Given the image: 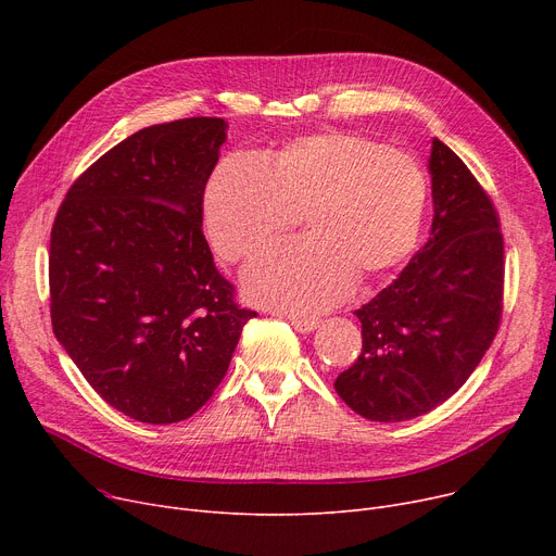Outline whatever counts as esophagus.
<instances>
[{
  "label": "esophagus",
  "mask_w": 556,
  "mask_h": 556,
  "mask_svg": "<svg viewBox=\"0 0 556 556\" xmlns=\"http://www.w3.org/2000/svg\"><path fill=\"white\" fill-rule=\"evenodd\" d=\"M288 319H290V325L295 327V331H300V333H311L319 325L315 317H295V315H290Z\"/></svg>",
  "instance_id": "1"
}]
</instances>
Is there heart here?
I'll return each instance as SVG.
<instances>
[{
  "label": "heart",
  "instance_id": "b5f03b06",
  "mask_svg": "<svg viewBox=\"0 0 556 556\" xmlns=\"http://www.w3.org/2000/svg\"><path fill=\"white\" fill-rule=\"evenodd\" d=\"M428 204L421 166L363 135L329 130L258 155H229L202 191V227L216 254L239 263L286 229L281 243L245 270V293L266 306L319 313L352 281L371 283L413 254Z\"/></svg>",
  "mask_w": 556,
  "mask_h": 556
}]
</instances>
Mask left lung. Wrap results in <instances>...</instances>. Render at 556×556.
<instances>
[{"label": "left lung", "mask_w": 556, "mask_h": 556, "mask_svg": "<svg viewBox=\"0 0 556 556\" xmlns=\"http://www.w3.org/2000/svg\"><path fill=\"white\" fill-rule=\"evenodd\" d=\"M428 170L430 239L356 311L363 352L336 378L340 399L369 421H407L451 399L501 325L505 245L493 202L440 139H432Z\"/></svg>", "instance_id": "left-lung-1"}]
</instances>
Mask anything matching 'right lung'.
I'll return each mask as SVG.
<instances>
[{
	"label": "right lung",
	"instance_id": "obj_1",
	"mask_svg": "<svg viewBox=\"0 0 556 556\" xmlns=\"http://www.w3.org/2000/svg\"><path fill=\"white\" fill-rule=\"evenodd\" d=\"M218 116L149 126L70 187L51 227L53 333L85 381L141 424H178L223 381L254 311L202 233Z\"/></svg>",
	"mask_w": 556,
	"mask_h": 556
}]
</instances>
